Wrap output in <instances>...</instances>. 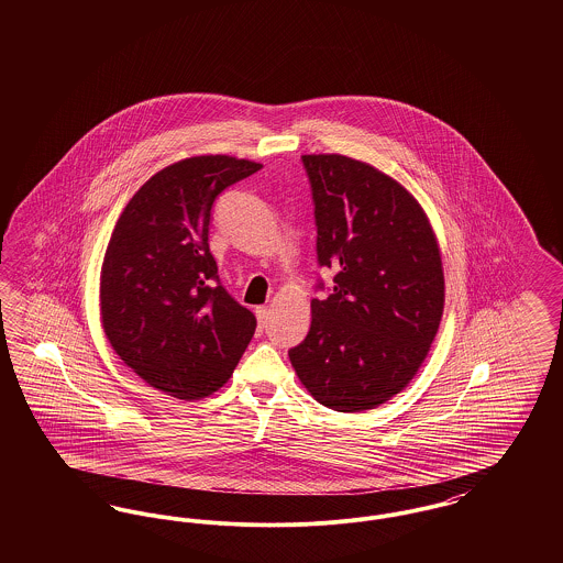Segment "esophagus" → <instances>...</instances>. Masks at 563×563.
<instances>
[{
    "label": "esophagus",
    "instance_id": "obj_1",
    "mask_svg": "<svg viewBox=\"0 0 563 563\" xmlns=\"http://www.w3.org/2000/svg\"><path fill=\"white\" fill-rule=\"evenodd\" d=\"M255 317H257L260 324L264 327V324L268 322V306H257V308H255Z\"/></svg>",
    "mask_w": 563,
    "mask_h": 563
}]
</instances>
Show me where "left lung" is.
Returning <instances> with one entry per match:
<instances>
[{"label":"left lung","mask_w":563,"mask_h":563,"mask_svg":"<svg viewBox=\"0 0 563 563\" xmlns=\"http://www.w3.org/2000/svg\"><path fill=\"white\" fill-rule=\"evenodd\" d=\"M301 162L314 202L317 260L335 276L333 291L312 299L310 331L289 358L324 407L374 409L409 384L439 331V244L418 200L372 164L340 154Z\"/></svg>","instance_id":"1"}]
</instances>
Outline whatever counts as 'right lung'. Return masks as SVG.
<instances>
[{
  "label": "right lung",
  "mask_w": 563,
  "mask_h": 563,
  "mask_svg": "<svg viewBox=\"0 0 563 563\" xmlns=\"http://www.w3.org/2000/svg\"><path fill=\"white\" fill-rule=\"evenodd\" d=\"M262 164L194 156L145 181L120 214L101 268V322L115 354L162 393L194 401L234 372L257 321L219 283L214 198Z\"/></svg>",
  "instance_id": "obj_1"
}]
</instances>
